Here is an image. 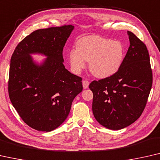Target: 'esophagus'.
Segmentation results:
<instances>
[{"instance_id": "obj_1", "label": "esophagus", "mask_w": 160, "mask_h": 160, "mask_svg": "<svg viewBox=\"0 0 160 160\" xmlns=\"http://www.w3.org/2000/svg\"><path fill=\"white\" fill-rule=\"evenodd\" d=\"M89 81H88L86 80H83L82 81V86H83V88H85V89H86V88H88V86H89Z\"/></svg>"}]
</instances>
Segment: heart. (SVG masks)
<instances>
[{"label": "heart", "mask_w": 160, "mask_h": 160, "mask_svg": "<svg viewBox=\"0 0 160 160\" xmlns=\"http://www.w3.org/2000/svg\"><path fill=\"white\" fill-rule=\"evenodd\" d=\"M124 50L122 44L99 36L81 38L76 43V49L69 53L72 70L80 73L90 62L89 68L95 77L106 78L114 75L121 68Z\"/></svg>", "instance_id": "b5f03b06"}]
</instances>
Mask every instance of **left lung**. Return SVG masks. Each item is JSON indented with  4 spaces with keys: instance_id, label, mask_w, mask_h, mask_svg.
<instances>
[{
    "instance_id": "8db88e82",
    "label": "left lung",
    "mask_w": 160,
    "mask_h": 160,
    "mask_svg": "<svg viewBox=\"0 0 160 160\" xmlns=\"http://www.w3.org/2000/svg\"><path fill=\"white\" fill-rule=\"evenodd\" d=\"M130 45L119 70L111 77L90 83L92 113L100 124L119 130L135 122L146 106L152 71L146 45L127 32Z\"/></svg>"
}]
</instances>
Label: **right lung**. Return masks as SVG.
I'll return each instance as SVG.
<instances>
[{"mask_svg": "<svg viewBox=\"0 0 160 160\" xmlns=\"http://www.w3.org/2000/svg\"><path fill=\"white\" fill-rule=\"evenodd\" d=\"M74 26L38 29L16 47L11 59L8 94L28 126L51 132L66 120L73 100L82 90V78L65 69L62 51ZM47 57L40 64L32 54Z\"/></svg>", "mask_w": 160, "mask_h": 160, "instance_id": "1", "label": "right lung"}]
</instances>
